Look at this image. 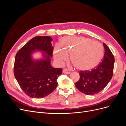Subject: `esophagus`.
I'll return each instance as SVG.
<instances>
[{"instance_id":"esophagus-1","label":"esophagus","mask_w":126,"mask_h":126,"mask_svg":"<svg viewBox=\"0 0 126 126\" xmlns=\"http://www.w3.org/2000/svg\"><path fill=\"white\" fill-rule=\"evenodd\" d=\"M70 70H69L67 68H64L63 69V74H70Z\"/></svg>"}]
</instances>
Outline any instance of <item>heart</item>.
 I'll return each instance as SVG.
<instances>
[{"instance_id":"1","label":"heart","mask_w":126,"mask_h":126,"mask_svg":"<svg viewBox=\"0 0 126 126\" xmlns=\"http://www.w3.org/2000/svg\"><path fill=\"white\" fill-rule=\"evenodd\" d=\"M55 47L54 56L60 62L66 60L68 55L74 66L80 70H89L96 67L104 55L102 46L81 36L66 37Z\"/></svg>"}]
</instances>
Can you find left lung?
Returning a JSON list of instances; mask_svg holds the SVG:
<instances>
[{
	"label": "left lung",
	"mask_w": 126,
	"mask_h": 126,
	"mask_svg": "<svg viewBox=\"0 0 126 126\" xmlns=\"http://www.w3.org/2000/svg\"><path fill=\"white\" fill-rule=\"evenodd\" d=\"M103 46L105 54L100 63L91 70L79 72L80 78L75 85L85 94L93 95L100 92L112 78L115 58L106 44L103 43Z\"/></svg>",
	"instance_id": "left-lung-1"
}]
</instances>
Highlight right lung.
Masks as SVG:
<instances>
[{
    "label": "right lung",
    "mask_w": 126,
    "mask_h": 126,
    "mask_svg": "<svg viewBox=\"0 0 126 126\" xmlns=\"http://www.w3.org/2000/svg\"><path fill=\"white\" fill-rule=\"evenodd\" d=\"M49 36H37L29 40L17 52L14 74L22 91L31 98H41L51 94L57 87V79L62 74V68L50 65L54 47ZM35 50L45 52V59L34 62L31 54Z\"/></svg>",
    "instance_id": "1"
}]
</instances>
